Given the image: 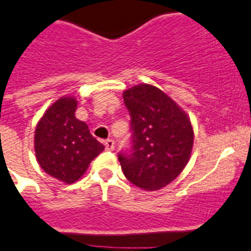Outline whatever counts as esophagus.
Instances as JSON below:
<instances>
[{
	"label": "esophagus",
	"mask_w": 251,
	"mask_h": 251,
	"mask_svg": "<svg viewBox=\"0 0 251 251\" xmlns=\"http://www.w3.org/2000/svg\"><path fill=\"white\" fill-rule=\"evenodd\" d=\"M104 145H105V149L107 150V151H112V150H114V141H112V140H106V141L104 142Z\"/></svg>",
	"instance_id": "esophagus-1"
}]
</instances>
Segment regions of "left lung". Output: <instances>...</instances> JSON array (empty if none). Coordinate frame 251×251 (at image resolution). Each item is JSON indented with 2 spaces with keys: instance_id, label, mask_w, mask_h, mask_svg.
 <instances>
[{
  "instance_id": "obj_1",
  "label": "left lung",
  "mask_w": 251,
  "mask_h": 251,
  "mask_svg": "<svg viewBox=\"0 0 251 251\" xmlns=\"http://www.w3.org/2000/svg\"><path fill=\"white\" fill-rule=\"evenodd\" d=\"M131 116L132 153L119 154L126 178L145 191H158L179 176L191 158V119L172 98L151 84L123 93Z\"/></svg>"
}]
</instances>
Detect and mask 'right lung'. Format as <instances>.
Listing matches in <instances>:
<instances>
[{
	"mask_svg": "<svg viewBox=\"0 0 251 251\" xmlns=\"http://www.w3.org/2000/svg\"><path fill=\"white\" fill-rule=\"evenodd\" d=\"M75 97H62L44 111L34 131L37 162L49 176L74 183L104 151L84 121L75 118Z\"/></svg>",
	"mask_w": 251,
	"mask_h": 251,
	"instance_id": "right-lung-1",
	"label": "right lung"
}]
</instances>
